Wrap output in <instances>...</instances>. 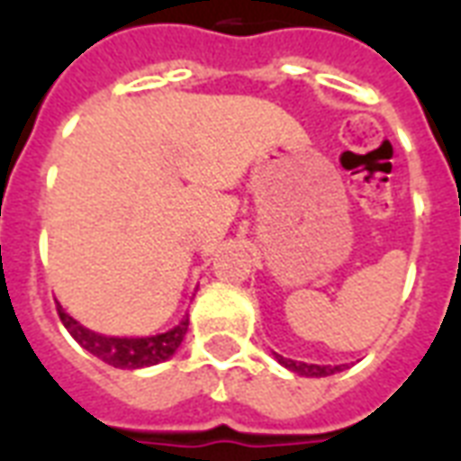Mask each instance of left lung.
I'll use <instances>...</instances> for the list:
<instances>
[{"instance_id": "1", "label": "left lung", "mask_w": 461, "mask_h": 461, "mask_svg": "<svg viewBox=\"0 0 461 461\" xmlns=\"http://www.w3.org/2000/svg\"><path fill=\"white\" fill-rule=\"evenodd\" d=\"M277 364H282L287 371L296 373V375H303V378H325V375H332V373L344 371V366H318V364H303V361H292V358H285L280 354H275Z\"/></svg>"}]
</instances>
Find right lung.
Returning <instances> with one entry per match:
<instances>
[{
    "label": "right lung",
    "instance_id": "right-lung-1",
    "mask_svg": "<svg viewBox=\"0 0 461 461\" xmlns=\"http://www.w3.org/2000/svg\"><path fill=\"white\" fill-rule=\"evenodd\" d=\"M59 318L64 322V328L71 332L76 342L81 344L83 349L90 351L93 357H97L104 364L114 366V368H126V371H136V368H148V366L162 364L172 357L174 351L179 349V344L184 342V335L188 330V315L179 325H174L167 332L148 337H112L93 332L86 325L71 318L64 308L57 303Z\"/></svg>",
    "mask_w": 461,
    "mask_h": 461
}]
</instances>
